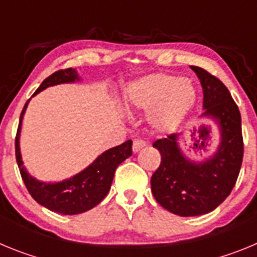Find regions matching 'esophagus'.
I'll return each instance as SVG.
<instances>
[{"label": "esophagus", "mask_w": 257, "mask_h": 257, "mask_svg": "<svg viewBox=\"0 0 257 257\" xmlns=\"http://www.w3.org/2000/svg\"><path fill=\"white\" fill-rule=\"evenodd\" d=\"M145 145H147V143H145L143 139H135L134 140V144H133V151L139 152L140 149L144 148Z\"/></svg>", "instance_id": "34e87169"}]
</instances>
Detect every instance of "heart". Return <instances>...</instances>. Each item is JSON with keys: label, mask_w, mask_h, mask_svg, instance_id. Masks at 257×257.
<instances>
[{"label": "heart", "mask_w": 257, "mask_h": 257, "mask_svg": "<svg viewBox=\"0 0 257 257\" xmlns=\"http://www.w3.org/2000/svg\"><path fill=\"white\" fill-rule=\"evenodd\" d=\"M197 100L192 82L174 74H151L131 83L124 103L131 109L148 110L154 130L171 133L180 126Z\"/></svg>", "instance_id": "1"}]
</instances>
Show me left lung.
Instances as JSON below:
<instances>
[{"label": "left lung", "instance_id": "left-lung-1", "mask_svg": "<svg viewBox=\"0 0 257 257\" xmlns=\"http://www.w3.org/2000/svg\"><path fill=\"white\" fill-rule=\"evenodd\" d=\"M201 81L203 109L220 130L219 148L210 158L197 162L179 148L178 134L153 143L161 165L151 179L156 201L179 216H199L213 211L230 194L243 160L240 113L226 86L199 67H190Z\"/></svg>", "mask_w": 257, "mask_h": 257}]
</instances>
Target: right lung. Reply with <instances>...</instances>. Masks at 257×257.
<instances>
[{
	"mask_svg": "<svg viewBox=\"0 0 257 257\" xmlns=\"http://www.w3.org/2000/svg\"><path fill=\"white\" fill-rule=\"evenodd\" d=\"M74 81H79L76 69L68 68V69L58 70L41 83L33 96L50 86L74 82ZM28 103L29 100L26 103L20 114L19 126L15 138V156H17L20 175L29 194L41 206L61 215H77L94 208L108 194L118 165L133 154V142L127 140L123 144L108 149L83 171L74 175L70 179L59 183H42L28 174L26 167L23 166L22 154H20V130H22L23 115L26 113Z\"/></svg>",
	"mask_w": 257,
	"mask_h": 257,
	"instance_id": "1",
	"label": "right lung"
}]
</instances>
